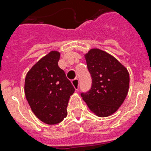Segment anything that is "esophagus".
I'll return each mask as SVG.
<instances>
[{
  "label": "esophagus",
  "instance_id": "esophagus-1",
  "mask_svg": "<svg viewBox=\"0 0 151 151\" xmlns=\"http://www.w3.org/2000/svg\"><path fill=\"white\" fill-rule=\"evenodd\" d=\"M72 85L74 87L75 90H78V88H79V80L78 78H75L72 81Z\"/></svg>",
  "mask_w": 151,
  "mask_h": 151
}]
</instances>
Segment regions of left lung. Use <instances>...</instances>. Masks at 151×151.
<instances>
[{
    "mask_svg": "<svg viewBox=\"0 0 151 151\" xmlns=\"http://www.w3.org/2000/svg\"><path fill=\"white\" fill-rule=\"evenodd\" d=\"M85 57L92 87L81 96L95 114L108 117L118 110L126 98L129 73L117 59L98 48L91 49Z\"/></svg>",
    "mask_w": 151,
    "mask_h": 151,
    "instance_id": "8db88e82",
    "label": "left lung"
}]
</instances>
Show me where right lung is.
I'll list each match as a JSON object with an SVG mask.
<instances>
[{
  "label": "right lung",
  "mask_w": 151,
  "mask_h": 151,
  "mask_svg": "<svg viewBox=\"0 0 151 151\" xmlns=\"http://www.w3.org/2000/svg\"><path fill=\"white\" fill-rule=\"evenodd\" d=\"M60 53L52 51L28 71L25 96L32 111L42 122L55 124L67 115L66 107L74 88L58 66Z\"/></svg>",
  "instance_id": "1"
}]
</instances>
